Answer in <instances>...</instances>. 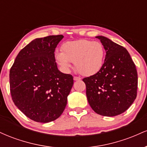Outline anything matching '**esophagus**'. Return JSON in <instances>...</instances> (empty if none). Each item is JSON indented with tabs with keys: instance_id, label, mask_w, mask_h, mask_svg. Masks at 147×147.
<instances>
[{
	"instance_id": "34e87169",
	"label": "esophagus",
	"mask_w": 147,
	"mask_h": 147,
	"mask_svg": "<svg viewBox=\"0 0 147 147\" xmlns=\"http://www.w3.org/2000/svg\"><path fill=\"white\" fill-rule=\"evenodd\" d=\"M74 80H75V81H79V80H81V77H74Z\"/></svg>"
}]
</instances>
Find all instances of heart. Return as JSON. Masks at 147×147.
Segmentation results:
<instances>
[{
	"label": "heart",
	"mask_w": 147,
	"mask_h": 147,
	"mask_svg": "<svg viewBox=\"0 0 147 147\" xmlns=\"http://www.w3.org/2000/svg\"><path fill=\"white\" fill-rule=\"evenodd\" d=\"M105 51L98 41L81 39L65 43L62 52L56 54V59L62 68L68 70L71 62L81 75L91 76L97 73L104 64Z\"/></svg>",
	"instance_id": "heart-1"
}]
</instances>
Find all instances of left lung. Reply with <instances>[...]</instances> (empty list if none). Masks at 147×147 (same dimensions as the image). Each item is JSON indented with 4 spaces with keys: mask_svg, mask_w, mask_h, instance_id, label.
<instances>
[{
    "mask_svg": "<svg viewBox=\"0 0 147 147\" xmlns=\"http://www.w3.org/2000/svg\"><path fill=\"white\" fill-rule=\"evenodd\" d=\"M100 40L106 50L101 70L83 79L90 107L96 113L113 117L122 114L137 96L138 73L126 48L103 36Z\"/></svg>",
    "mask_w": 147,
    "mask_h": 147,
    "instance_id": "8db88e82",
    "label": "left lung"
}]
</instances>
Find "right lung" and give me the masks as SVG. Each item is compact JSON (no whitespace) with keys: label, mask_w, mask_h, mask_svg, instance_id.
<instances>
[{"label":"right lung","mask_w":147,"mask_h":147,"mask_svg":"<svg viewBox=\"0 0 147 147\" xmlns=\"http://www.w3.org/2000/svg\"><path fill=\"white\" fill-rule=\"evenodd\" d=\"M63 38H35L19 52L10 69L13 102L35 122L48 123L59 117L73 86V77L61 72L55 61V48Z\"/></svg>","instance_id":"obj_1"}]
</instances>
